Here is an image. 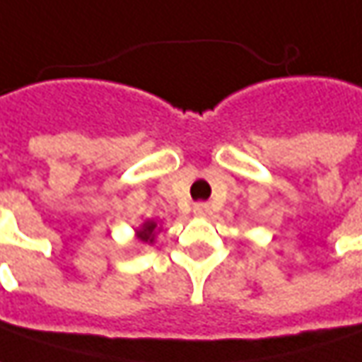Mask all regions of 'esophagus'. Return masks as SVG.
I'll return each instance as SVG.
<instances>
[{
    "label": "esophagus",
    "mask_w": 362,
    "mask_h": 362,
    "mask_svg": "<svg viewBox=\"0 0 362 362\" xmlns=\"http://www.w3.org/2000/svg\"><path fill=\"white\" fill-rule=\"evenodd\" d=\"M192 210L196 216H208V214H210V206L204 204V202H198V204H194Z\"/></svg>",
    "instance_id": "esophagus-1"
}]
</instances>
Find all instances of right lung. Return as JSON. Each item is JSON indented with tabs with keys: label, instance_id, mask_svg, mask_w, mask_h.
Returning <instances> with one entry per match:
<instances>
[{
	"label": "right lung",
	"instance_id": "obj_1",
	"mask_svg": "<svg viewBox=\"0 0 362 362\" xmlns=\"http://www.w3.org/2000/svg\"><path fill=\"white\" fill-rule=\"evenodd\" d=\"M154 236H156V222H146L142 230L138 232V238L142 243H154Z\"/></svg>",
	"mask_w": 362,
	"mask_h": 362
}]
</instances>
